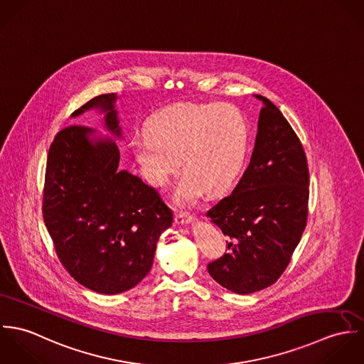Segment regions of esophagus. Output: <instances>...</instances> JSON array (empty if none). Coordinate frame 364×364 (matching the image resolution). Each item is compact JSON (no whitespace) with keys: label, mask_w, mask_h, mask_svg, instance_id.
Returning a JSON list of instances; mask_svg holds the SVG:
<instances>
[{"label":"esophagus","mask_w":364,"mask_h":364,"mask_svg":"<svg viewBox=\"0 0 364 364\" xmlns=\"http://www.w3.org/2000/svg\"><path fill=\"white\" fill-rule=\"evenodd\" d=\"M193 215L189 211H176L175 213V223L176 224H188L191 223Z\"/></svg>","instance_id":"esophagus-1"}]
</instances>
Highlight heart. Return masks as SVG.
<instances>
[{"label":"heart","mask_w":364,"mask_h":364,"mask_svg":"<svg viewBox=\"0 0 364 364\" xmlns=\"http://www.w3.org/2000/svg\"><path fill=\"white\" fill-rule=\"evenodd\" d=\"M133 150L158 188L176 173L181 159L186 175L178 200L188 203L232 186L245 162L248 124L232 105H172L149 120L147 136L134 139Z\"/></svg>","instance_id":"heart-1"}]
</instances>
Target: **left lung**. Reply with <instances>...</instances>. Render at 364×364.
Listing matches in <instances>:
<instances>
[{"label": "left lung", "instance_id": "1", "mask_svg": "<svg viewBox=\"0 0 364 364\" xmlns=\"http://www.w3.org/2000/svg\"><path fill=\"white\" fill-rule=\"evenodd\" d=\"M251 162L232 193L208 211L227 237L225 254L208 264L223 287L250 294L273 284L289 266L309 218L310 172L304 147L267 98Z\"/></svg>", "mask_w": 364, "mask_h": 364}]
</instances>
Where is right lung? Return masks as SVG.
<instances>
[{
    "mask_svg": "<svg viewBox=\"0 0 364 364\" xmlns=\"http://www.w3.org/2000/svg\"><path fill=\"white\" fill-rule=\"evenodd\" d=\"M116 94H102L91 107L106 112V127L120 136ZM92 130L61 129L48 154L43 220L64 269L82 286L102 294L134 287L150 272L156 241L172 224V210L156 188L119 171L114 141H90Z\"/></svg>",
    "mask_w": 364,
    "mask_h": 364,
    "instance_id": "right-lung-1",
    "label": "right lung"
}]
</instances>
